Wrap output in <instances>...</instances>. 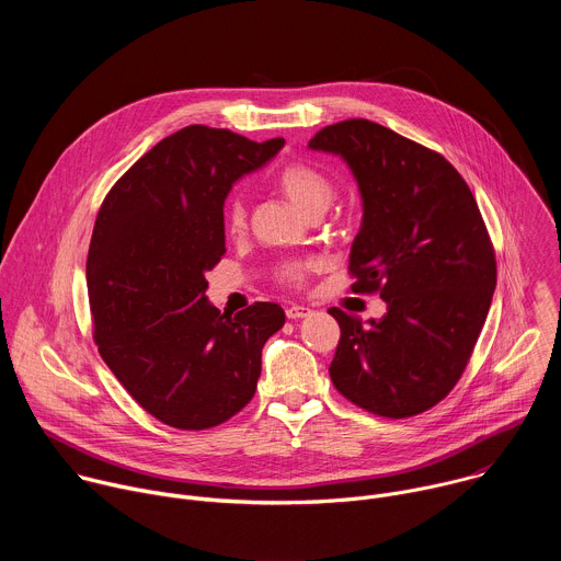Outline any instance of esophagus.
Segmentation results:
<instances>
[{
	"instance_id": "obj_1",
	"label": "esophagus",
	"mask_w": 561,
	"mask_h": 561,
	"mask_svg": "<svg viewBox=\"0 0 561 561\" xmlns=\"http://www.w3.org/2000/svg\"><path fill=\"white\" fill-rule=\"evenodd\" d=\"M308 314H312V310H310L308 306L290 304V306L286 308V317H288V319H301V317H308Z\"/></svg>"
}]
</instances>
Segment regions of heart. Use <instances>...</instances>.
Masks as SVG:
<instances>
[{
  "mask_svg": "<svg viewBox=\"0 0 561 561\" xmlns=\"http://www.w3.org/2000/svg\"><path fill=\"white\" fill-rule=\"evenodd\" d=\"M277 188L306 215L324 213L335 197V180L308 162H290L275 173ZM224 230L230 237H242L249 226L247 206L242 199H230L224 206ZM308 262L288 260L277 266V282L284 286H301L306 282Z\"/></svg>",
  "mask_w": 561,
  "mask_h": 561,
  "instance_id": "1",
  "label": "heart"
}]
</instances>
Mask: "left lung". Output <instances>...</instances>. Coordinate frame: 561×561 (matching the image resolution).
<instances>
[{"label": "left lung", "mask_w": 561, "mask_h": 561, "mask_svg": "<svg viewBox=\"0 0 561 561\" xmlns=\"http://www.w3.org/2000/svg\"><path fill=\"white\" fill-rule=\"evenodd\" d=\"M308 146L342 154L357 178L351 290L388 304L368 324L329 310L342 331L331 379L373 415H420L455 388L486 322L497 262L484 217L444 154L381 124L344 119Z\"/></svg>", "instance_id": "1"}]
</instances>
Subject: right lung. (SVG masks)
<instances>
[{
    "label": "right lung",
    "instance_id": "add662e5",
    "mask_svg": "<svg viewBox=\"0 0 561 561\" xmlns=\"http://www.w3.org/2000/svg\"><path fill=\"white\" fill-rule=\"evenodd\" d=\"M282 146L193 124L154 144L102 202L87 262L93 340L167 426L206 431L242 411L262 348L286 322L273 301L228 317L206 299V271L226 253L224 199Z\"/></svg>",
    "mask_w": 561,
    "mask_h": 561
}]
</instances>
